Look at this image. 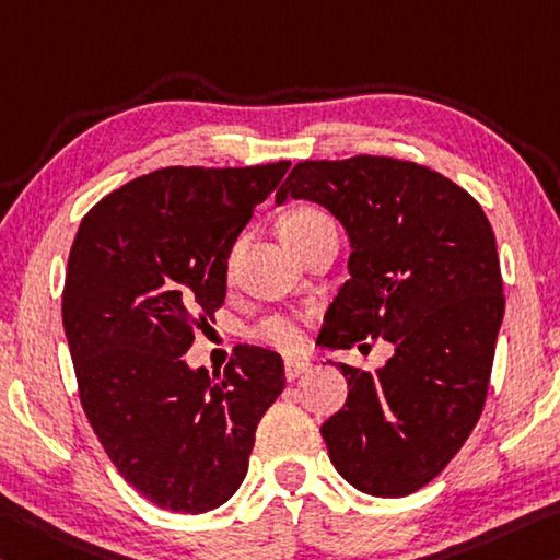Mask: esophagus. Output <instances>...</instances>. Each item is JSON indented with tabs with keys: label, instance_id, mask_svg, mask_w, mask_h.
I'll return each instance as SVG.
<instances>
[{
	"label": "esophagus",
	"instance_id": "esophagus-1",
	"mask_svg": "<svg viewBox=\"0 0 560 560\" xmlns=\"http://www.w3.org/2000/svg\"><path fill=\"white\" fill-rule=\"evenodd\" d=\"M308 369H312V363L301 359H287V363H283V371H287L289 381H296L301 374H306Z\"/></svg>",
	"mask_w": 560,
	"mask_h": 560
}]
</instances>
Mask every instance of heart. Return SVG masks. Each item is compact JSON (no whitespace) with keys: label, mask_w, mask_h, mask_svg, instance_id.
<instances>
[{"label":"heart","mask_w":560,"mask_h":560,"mask_svg":"<svg viewBox=\"0 0 560 560\" xmlns=\"http://www.w3.org/2000/svg\"><path fill=\"white\" fill-rule=\"evenodd\" d=\"M326 221L328 219L316 209H308V207L291 209V211H287V214H283L281 224H279L281 242H291V238L306 236L308 232H314L316 226L326 224ZM304 324H306V316L273 314L269 318H264V322L254 328L252 336L256 341H261L266 346H273V349L294 353V351L304 349V343H306Z\"/></svg>","instance_id":"obj_1"}]
</instances>
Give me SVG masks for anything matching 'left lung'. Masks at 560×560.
Here are the masks:
<instances>
[{
	"label": "left lung",
	"mask_w": 560,
	"mask_h": 560,
	"mask_svg": "<svg viewBox=\"0 0 560 560\" xmlns=\"http://www.w3.org/2000/svg\"><path fill=\"white\" fill-rule=\"evenodd\" d=\"M326 207L351 238V279L318 343H394L384 369L339 363L349 398L322 425L328 458L363 493L396 499L431 483L481 419L503 279L481 203L429 166L392 156L299 162L277 203Z\"/></svg>",
	"instance_id": "1"
}]
</instances>
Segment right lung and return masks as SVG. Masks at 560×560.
<instances>
[{
    "label": "right lung",
    "instance_id": "add662e5",
    "mask_svg": "<svg viewBox=\"0 0 560 560\" xmlns=\"http://www.w3.org/2000/svg\"><path fill=\"white\" fill-rule=\"evenodd\" d=\"M287 168H156L79 224L61 294L79 401L124 481L159 509L232 499L287 386L279 353L259 346H236L217 378L184 361L224 304L236 236Z\"/></svg>",
    "mask_w": 560,
    "mask_h": 560
}]
</instances>
